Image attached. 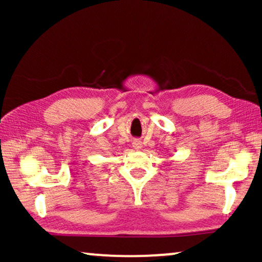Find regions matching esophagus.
I'll return each instance as SVG.
<instances>
[{"label": "esophagus", "mask_w": 262, "mask_h": 262, "mask_svg": "<svg viewBox=\"0 0 262 262\" xmlns=\"http://www.w3.org/2000/svg\"><path fill=\"white\" fill-rule=\"evenodd\" d=\"M132 144H134V148L136 149V150H139V149H142V142L141 141H138V139H135L134 141V143H132Z\"/></svg>", "instance_id": "34e87169"}]
</instances>
